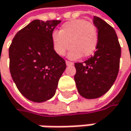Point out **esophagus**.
<instances>
[{
    "label": "esophagus",
    "instance_id": "1",
    "mask_svg": "<svg viewBox=\"0 0 131 131\" xmlns=\"http://www.w3.org/2000/svg\"><path fill=\"white\" fill-rule=\"evenodd\" d=\"M66 65L67 66H71V65H74V63L72 62H70V61H66Z\"/></svg>",
    "mask_w": 131,
    "mask_h": 131
}]
</instances>
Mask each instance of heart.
<instances>
[{
  "instance_id": "b5f03b06",
  "label": "heart",
  "mask_w": 131,
  "mask_h": 131,
  "mask_svg": "<svg viewBox=\"0 0 131 131\" xmlns=\"http://www.w3.org/2000/svg\"><path fill=\"white\" fill-rule=\"evenodd\" d=\"M98 35L95 26L85 19H75L63 23L59 32L52 34V45L59 56H63L71 46L68 57L71 60L80 58L82 55L89 57L95 52ZM70 44H69V42Z\"/></svg>"
}]
</instances>
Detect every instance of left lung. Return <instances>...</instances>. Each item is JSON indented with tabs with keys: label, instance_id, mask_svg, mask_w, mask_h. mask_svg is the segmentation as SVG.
I'll return each instance as SVG.
<instances>
[{
	"label": "left lung",
	"instance_id": "8db88e82",
	"mask_svg": "<svg viewBox=\"0 0 131 131\" xmlns=\"http://www.w3.org/2000/svg\"><path fill=\"white\" fill-rule=\"evenodd\" d=\"M98 41L93 56L83 63H75L74 81L79 93L86 99L106 93L117 78L121 48L115 30L105 21L94 16Z\"/></svg>",
	"mask_w": 131,
	"mask_h": 131
}]
</instances>
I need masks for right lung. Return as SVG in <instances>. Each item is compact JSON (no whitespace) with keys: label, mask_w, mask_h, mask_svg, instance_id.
<instances>
[{"label":"right lung","mask_w":131,"mask_h":131,"mask_svg":"<svg viewBox=\"0 0 131 131\" xmlns=\"http://www.w3.org/2000/svg\"><path fill=\"white\" fill-rule=\"evenodd\" d=\"M60 22L33 20L16 34L9 47L12 78L19 92L31 101L51 99L66 69L65 60L52 45L53 30Z\"/></svg>","instance_id":"1"}]
</instances>
